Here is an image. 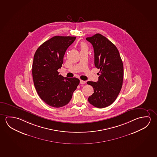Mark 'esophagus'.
I'll return each mask as SVG.
<instances>
[{"label":"esophagus","mask_w":157,"mask_h":157,"mask_svg":"<svg viewBox=\"0 0 157 157\" xmlns=\"http://www.w3.org/2000/svg\"><path fill=\"white\" fill-rule=\"evenodd\" d=\"M80 83L81 84V85H83V84H85L86 83V81H83V80H80Z\"/></svg>","instance_id":"1"}]
</instances>
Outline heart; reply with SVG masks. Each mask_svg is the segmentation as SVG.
Returning a JSON list of instances; mask_svg holds the SVG:
<instances>
[{
    "mask_svg": "<svg viewBox=\"0 0 157 157\" xmlns=\"http://www.w3.org/2000/svg\"><path fill=\"white\" fill-rule=\"evenodd\" d=\"M81 49H87V46L85 43H82L81 45Z\"/></svg>",
    "mask_w": 157,
    "mask_h": 157,
    "instance_id": "obj_1",
    "label": "heart"
}]
</instances>
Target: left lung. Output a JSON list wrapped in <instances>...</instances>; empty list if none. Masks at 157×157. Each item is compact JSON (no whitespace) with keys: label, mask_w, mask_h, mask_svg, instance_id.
Returning a JSON list of instances; mask_svg holds the SVG:
<instances>
[{"label":"left lung","mask_w":157,"mask_h":157,"mask_svg":"<svg viewBox=\"0 0 157 157\" xmlns=\"http://www.w3.org/2000/svg\"><path fill=\"white\" fill-rule=\"evenodd\" d=\"M86 40L93 45L95 66L100 69L97 82H87L94 89L88 100L95 107H107L115 101L122 88L124 75L122 59L116 46L101 34H96Z\"/></svg>","instance_id":"1"}]
</instances>
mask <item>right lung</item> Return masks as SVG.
Wrapping results in <instances>:
<instances>
[{
  "label": "right lung",
  "instance_id": "add662e5",
  "mask_svg": "<svg viewBox=\"0 0 157 157\" xmlns=\"http://www.w3.org/2000/svg\"><path fill=\"white\" fill-rule=\"evenodd\" d=\"M75 39V36H55L40 45L34 56L32 75L35 89L40 98L52 107L67 104L80 83L77 78L64 77L58 72L66 50Z\"/></svg>",
  "mask_w": 157,
  "mask_h": 157
}]
</instances>
